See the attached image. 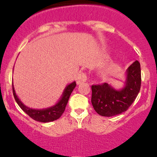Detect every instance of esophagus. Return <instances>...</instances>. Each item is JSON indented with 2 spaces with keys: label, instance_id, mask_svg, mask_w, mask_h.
<instances>
[{
  "label": "esophagus",
  "instance_id": "esophagus-1",
  "mask_svg": "<svg viewBox=\"0 0 157 157\" xmlns=\"http://www.w3.org/2000/svg\"><path fill=\"white\" fill-rule=\"evenodd\" d=\"M87 80V74L85 72H80L77 76V84H80L81 83L86 82Z\"/></svg>",
  "mask_w": 157,
  "mask_h": 157
}]
</instances>
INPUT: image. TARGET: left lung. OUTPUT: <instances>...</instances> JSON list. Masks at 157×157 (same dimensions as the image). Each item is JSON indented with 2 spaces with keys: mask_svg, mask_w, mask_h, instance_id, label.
<instances>
[{
  "mask_svg": "<svg viewBox=\"0 0 157 157\" xmlns=\"http://www.w3.org/2000/svg\"><path fill=\"white\" fill-rule=\"evenodd\" d=\"M141 86V71L138 61L127 70L125 86L121 90H114L108 83L92 86L91 102L99 115L112 117L127 111L135 100Z\"/></svg>",
  "mask_w": 157,
  "mask_h": 157,
  "instance_id": "8db88e82",
  "label": "left lung"
}]
</instances>
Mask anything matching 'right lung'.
Listing matches in <instances>:
<instances>
[{"label": "right lung", "instance_id": "1", "mask_svg": "<svg viewBox=\"0 0 157 157\" xmlns=\"http://www.w3.org/2000/svg\"><path fill=\"white\" fill-rule=\"evenodd\" d=\"M76 85H77L76 84V82H74V83L69 84L64 90L61 99H60V101L56 105H54L53 107H51V108L46 109H42V110L32 109L23 105L21 102V101L18 99L17 95H16L15 90H14L13 85V84L12 87L13 93V96L16 102H17L19 106L23 109L30 118H32L33 119L36 120L37 121H40V122H49V121H53L55 120L58 119L62 115V114L64 113L66 105H67V102H68L70 96H71L74 89L75 88Z\"/></svg>", "mask_w": 157, "mask_h": 157}]
</instances>
